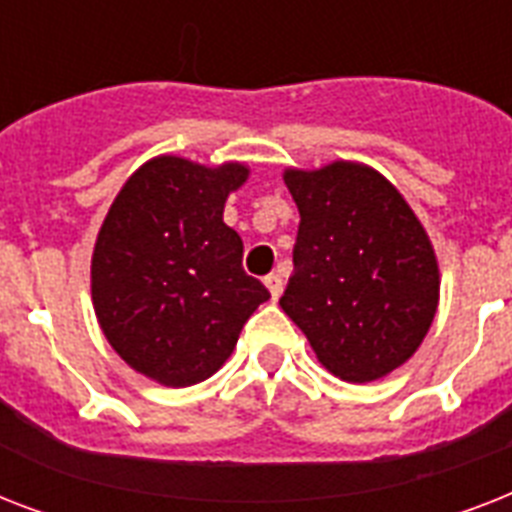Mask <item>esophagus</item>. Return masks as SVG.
<instances>
[{"mask_svg":"<svg viewBox=\"0 0 512 512\" xmlns=\"http://www.w3.org/2000/svg\"><path fill=\"white\" fill-rule=\"evenodd\" d=\"M265 287L271 292V300H279L281 289H284V281H281L279 273H268V276H265Z\"/></svg>","mask_w":512,"mask_h":512,"instance_id":"34e87169","label":"esophagus"}]
</instances>
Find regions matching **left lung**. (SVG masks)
<instances>
[{
	"instance_id": "left-lung-1",
	"label": "left lung",
	"mask_w": 512,
	"mask_h": 512,
	"mask_svg": "<svg viewBox=\"0 0 512 512\" xmlns=\"http://www.w3.org/2000/svg\"><path fill=\"white\" fill-rule=\"evenodd\" d=\"M300 228L279 305L316 358L345 382L409 361L438 308V263L406 199L372 167L332 162L284 172Z\"/></svg>"
}]
</instances>
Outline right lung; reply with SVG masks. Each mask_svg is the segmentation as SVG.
<instances>
[{
	"label": "right lung",
	"instance_id": "add662e5",
	"mask_svg": "<svg viewBox=\"0 0 512 512\" xmlns=\"http://www.w3.org/2000/svg\"><path fill=\"white\" fill-rule=\"evenodd\" d=\"M239 162L204 167L156 156L122 185L92 252V305L111 348L167 388L225 364L268 289L241 268L244 244L223 223Z\"/></svg>",
	"mask_w": 512,
	"mask_h": 512
}]
</instances>
